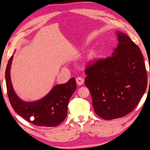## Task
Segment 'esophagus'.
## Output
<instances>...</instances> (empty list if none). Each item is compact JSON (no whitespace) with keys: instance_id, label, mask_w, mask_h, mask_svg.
Returning <instances> with one entry per match:
<instances>
[{"instance_id":"obj_1","label":"esophagus","mask_w":150,"mask_h":150,"mask_svg":"<svg viewBox=\"0 0 150 150\" xmlns=\"http://www.w3.org/2000/svg\"><path fill=\"white\" fill-rule=\"evenodd\" d=\"M76 81L77 84L79 85V86L82 85L84 82V79L82 78H81V77H78V78H76Z\"/></svg>"}]
</instances>
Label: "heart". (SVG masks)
<instances>
[{
    "label": "heart",
    "mask_w": 150,
    "mask_h": 150,
    "mask_svg": "<svg viewBox=\"0 0 150 150\" xmlns=\"http://www.w3.org/2000/svg\"><path fill=\"white\" fill-rule=\"evenodd\" d=\"M87 57H88V59L89 61L93 60L94 57H96V51H95L94 50H93V49L91 50V51H89Z\"/></svg>",
    "instance_id": "1"
}]
</instances>
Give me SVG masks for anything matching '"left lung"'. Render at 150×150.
<instances>
[{
  "mask_svg": "<svg viewBox=\"0 0 150 150\" xmlns=\"http://www.w3.org/2000/svg\"><path fill=\"white\" fill-rule=\"evenodd\" d=\"M118 44L111 57L100 59L85 70L84 83L95 112L111 120L128 114L138 105L147 86L143 54L128 35L116 31Z\"/></svg>",
  "mask_w": 150,
  "mask_h": 150,
  "instance_id": "left-lung-1",
  "label": "left lung"
}]
</instances>
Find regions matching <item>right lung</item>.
<instances>
[{
  "instance_id": "right-lung-1",
  "label": "right lung",
  "mask_w": 150,
  "mask_h": 150,
  "mask_svg": "<svg viewBox=\"0 0 150 150\" xmlns=\"http://www.w3.org/2000/svg\"><path fill=\"white\" fill-rule=\"evenodd\" d=\"M12 59L13 56L8 60L5 75L8 97L13 110L36 126L53 127L61 124L66 117L68 103L77 88L75 78L54 86L40 100L25 102L17 96L13 88L10 74Z\"/></svg>"
}]
</instances>
